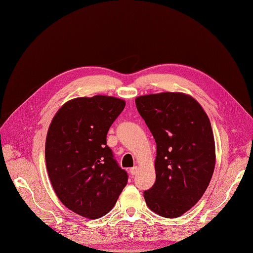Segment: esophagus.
<instances>
[{
  "mask_svg": "<svg viewBox=\"0 0 253 253\" xmlns=\"http://www.w3.org/2000/svg\"><path fill=\"white\" fill-rule=\"evenodd\" d=\"M137 170H138V168H137V167H133V168H131V169H130V170H129V171H130V173H131V174H133V175H134V174H136Z\"/></svg>",
  "mask_w": 253,
  "mask_h": 253,
  "instance_id": "1",
  "label": "esophagus"
}]
</instances>
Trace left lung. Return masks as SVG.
Returning a JSON list of instances; mask_svg holds the SVG:
<instances>
[{
  "label": "left lung",
  "instance_id": "8db88e82",
  "mask_svg": "<svg viewBox=\"0 0 253 253\" xmlns=\"http://www.w3.org/2000/svg\"><path fill=\"white\" fill-rule=\"evenodd\" d=\"M136 108L155 138L156 181L144 192L153 212L177 218L201 200L215 168L210 120L189 95L164 92L139 96Z\"/></svg>",
  "mask_w": 253,
  "mask_h": 253
}]
</instances>
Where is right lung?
Listing matches in <instances>:
<instances>
[{
  "mask_svg": "<svg viewBox=\"0 0 253 253\" xmlns=\"http://www.w3.org/2000/svg\"><path fill=\"white\" fill-rule=\"evenodd\" d=\"M125 101L112 96L80 97L66 102L49 125L45 142L48 177L59 200L83 217L112 210L128 181L106 146V134Z\"/></svg>",
  "mask_w": 253,
  "mask_h": 253,
  "instance_id": "right-lung-1",
  "label": "right lung"
}]
</instances>
